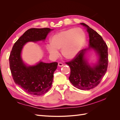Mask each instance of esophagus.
Wrapping results in <instances>:
<instances>
[{
  "instance_id": "34e87169",
  "label": "esophagus",
  "mask_w": 120,
  "mask_h": 120,
  "mask_svg": "<svg viewBox=\"0 0 120 120\" xmlns=\"http://www.w3.org/2000/svg\"><path fill=\"white\" fill-rule=\"evenodd\" d=\"M64 66V64L62 63H58V66L60 67H62Z\"/></svg>"
}]
</instances>
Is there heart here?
<instances>
[{
	"label": "heart",
	"instance_id": "obj_1",
	"mask_svg": "<svg viewBox=\"0 0 120 120\" xmlns=\"http://www.w3.org/2000/svg\"><path fill=\"white\" fill-rule=\"evenodd\" d=\"M85 41V34L79 28H70L60 31L50 38V44L47 45L46 49L53 57L59 55L58 49L67 59L74 58L81 50Z\"/></svg>",
	"mask_w": 120,
	"mask_h": 120
}]
</instances>
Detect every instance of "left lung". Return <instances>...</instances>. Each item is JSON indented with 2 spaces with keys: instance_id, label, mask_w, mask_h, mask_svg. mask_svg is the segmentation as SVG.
Segmentation results:
<instances>
[{
  "instance_id": "left-lung-1",
  "label": "left lung",
  "mask_w": 120,
  "mask_h": 120,
  "mask_svg": "<svg viewBox=\"0 0 120 120\" xmlns=\"http://www.w3.org/2000/svg\"><path fill=\"white\" fill-rule=\"evenodd\" d=\"M81 24L86 28L89 35L88 48L79 51L71 61L66 63L71 68L69 79L75 88L81 90H89L100 83L107 71L108 65V46L101 36L84 23ZM93 49L99 56L97 64L89 66L84 58L88 50Z\"/></svg>"
}]
</instances>
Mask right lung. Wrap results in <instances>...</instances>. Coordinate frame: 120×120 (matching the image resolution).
Masks as SVG:
<instances>
[{
    "label": "right lung",
    "instance_id": "right-lung-1",
    "mask_svg": "<svg viewBox=\"0 0 120 120\" xmlns=\"http://www.w3.org/2000/svg\"><path fill=\"white\" fill-rule=\"evenodd\" d=\"M53 29H29L14 43L9 57V67L14 82L26 93L32 95H43L51 88L53 73L57 63H45L40 61L34 66H27L21 57V50L29 41H44Z\"/></svg>",
    "mask_w": 120,
    "mask_h": 120
}]
</instances>
